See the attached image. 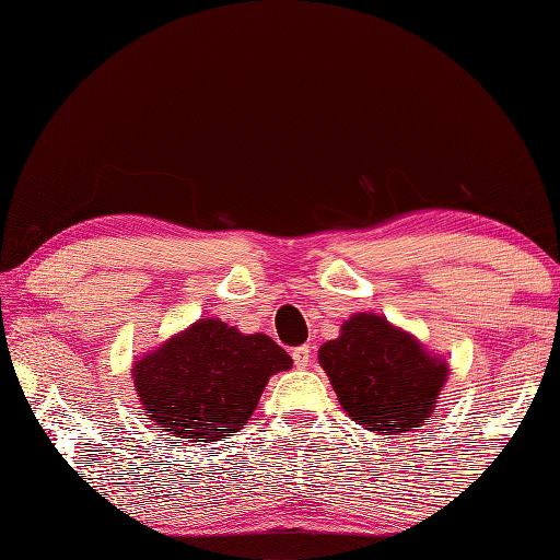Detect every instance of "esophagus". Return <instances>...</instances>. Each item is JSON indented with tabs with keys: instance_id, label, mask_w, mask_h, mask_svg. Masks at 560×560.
Here are the masks:
<instances>
[{
	"instance_id": "34e87169",
	"label": "esophagus",
	"mask_w": 560,
	"mask_h": 560,
	"mask_svg": "<svg viewBox=\"0 0 560 560\" xmlns=\"http://www.w3.org/2000/svg\"><path fill=\"white\" fill-rule=\"evenodd\" d=\"M292 359H294V364H296V366L304 369V366L312 364V350H308L306 345H302V347H294V350H292Z\"/></svg>"
}]
</instances>
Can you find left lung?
Instances as JSON below:
<instances>
[{
  "mask_svg": "<svg viewBox=\"0 0 560 560\" xmlns=\"http://www.w3.org/2000/svg\"><path fill=\"white\" fill-rule=\"evenodd\" d=\"M318 364L352 421L397 436L431 417L445 378V359L376 314H354L340 338L320 345Z\"/></svg>",
  "mask_w": 560,
  "mask_h": 560,
  "instance_id": "1",
  "label": "left lung"
}]
</instances>
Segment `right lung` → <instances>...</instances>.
I'll return each mask as SVG.
<instances>
[{
	"label": "right lung",
	"mask_w": 560,
	"mask_h": 560,
	"mask_svg": "<svg viewBox=\"0 0 560 560\" xmlns=\"http://www.w3.org/2000/svg\"><path fill=\"white\" fill-rule=\"evenodd\" d=\"M290 366V354L268 335L201 318L143 354L131 374L145 417L201 445L248 424L268 378Z\"/></svg>",
	"instance_id": "add662e5"
}]
</instances>
